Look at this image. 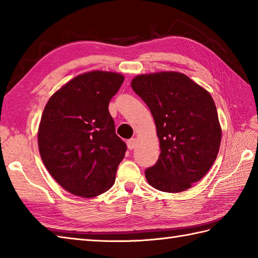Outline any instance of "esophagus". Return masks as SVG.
I'll use <instances>...</instances> for the list:
<instances>
[{"label": "esophagus", "instance_id": "34e87169", "mask_svg": "<svg viewBox=\"0 0 258 258\" xmlns=\"http://www.w3.org/2000/svg\"><path fill=\"white\" fill-rule=\"evenodd\" d=\"M136 144H138V142H136V139H131L127 141V147L128 150H133L136 147Z\"/></svg>", "mask_w": 258, "mask_h": 258}]
</instances>
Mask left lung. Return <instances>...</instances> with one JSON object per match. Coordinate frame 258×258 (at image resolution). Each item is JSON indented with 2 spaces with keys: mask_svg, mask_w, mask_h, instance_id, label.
<instances>
[{
  "mask_svg": "<svg viewBox=\"0 0 258 258\" xmlns=\"http://www.w3.org/2000/svg\"><path fill=\"white\" fill-rule=\"evenodd\" d=\"M133 91L154 117L161 154L145 169L153 187L178 193L210 171L220 150L222 130L210 93L178 72L139 75Z\"/></svg>",
  "mask_w": 258,
  "mask_h": 258,
  "instance_id": "1",
  "label": "left lung"
}]
</instances>
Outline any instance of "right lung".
<instances>
[{
    "mask_svg": "<svg viewBox=\"0 0 258 258\" xmlns=\"http://www.w3.org/2000/svg\"><path fill=\"white\" fill-rule=\"evenodd\" d=\"M124 82L93 71L54 93L43 111L38 150L52 177L70 193L94 197L112 187L126 144L115 133L108 104Z\"/></svg>",
    "mask_w": 258,
    "mask_h": 258,
    "instance_id": "right-lung-1",
    "label": "right lung"
}]
</instances>
